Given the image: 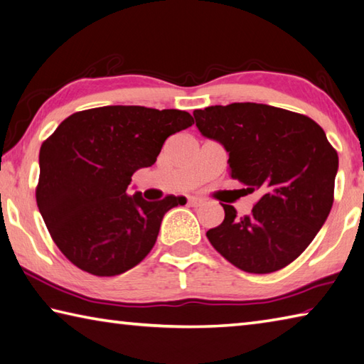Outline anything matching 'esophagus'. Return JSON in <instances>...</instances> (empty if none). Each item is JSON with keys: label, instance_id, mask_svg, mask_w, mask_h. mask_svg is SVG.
Segmentation results:
<instances>
[{"label": "esophagus", "instance_id": "esophagus-1", "mask_svg": "<svg viewBox=\"0 0 364 364\" xmlns=\"http://www.w3.org/2000/svg\"><path fill=\"white\" fill-rule=\"evenodd\" d=\"M188 203L191 205V207H200L203 200L199 199V197H188Z\"/></svg>", "mask_w": 364, "mask_h": 364}]
</instances>
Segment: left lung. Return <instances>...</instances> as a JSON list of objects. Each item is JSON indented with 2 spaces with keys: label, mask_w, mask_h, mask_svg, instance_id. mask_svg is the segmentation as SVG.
Returning a JSON list of instances; mask_svg holds the SVG:
<instances>
[{
  "label": "left lung",
  "mask_w": 364,
  "mask_h": 364,
  "mask_svg": "<svg viewBox=\"0 0 364 364\" xmlns=\"http://www.w3.org/2000/svg\"><path fill=\"white\" fill-rule=\"evenodd\" d=\"M200 134L221 143L234 180L259 191L247 216L223 205L224 221L207 237L221 256L250 274L293 262L331 211L339 157L312 119L262 103L194 111Z\"/></svg>",
  "instance_id": "8db88e82"
}]
</instances>
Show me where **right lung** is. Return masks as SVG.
<instances>
[{
  "label": "right lung",
  "instance_id": "obj_1",
  "mask_svg": "<svg viewBox=\"0 0 364 364\" xmlns=\"http://www.w3.org/2000/svg\"><path fill=\"white\" fill-rule=\"evenodd\" d=\"M193 124L186 111L116 105L71 114L41 144L36 203L52 240L76 267L113 277L153 250L164 215L186 199L148 202L127 188L170 135Z\"/></svg>",
  "mask_w": 364,
  "mask_h": 364
}]
</instances>
